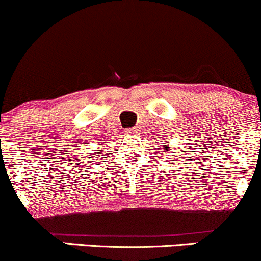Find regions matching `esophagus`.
<instances>
[{
  "label": "esophagus",
  "instance_id": "obj_1",
  "mask_svg": "<svg viewBox=\"0 0 261 261\" xmlns=\"http://www.w3.org/2000/svg\"><path fill=\"white\" fill-rule=\"evenodd\" d=\"M137 133V130L135 127H131V128H127V131H126V134H128V135H135Z\"/></svg>",
  "mask_w": 261,
  "mask_h": 261
}]
</instances>
